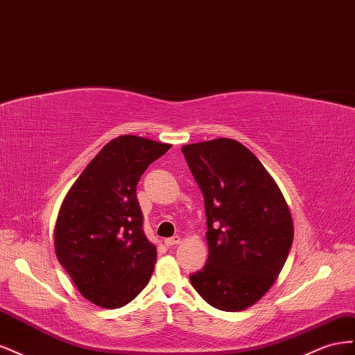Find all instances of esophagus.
<instances>
[{
	"label": "esophagus",
	"mask_w": 355,
	"mask_h": 355,
	"mask_svg": "<svg viewBox=\"0 0 355 355\" xmlns=\"http://www.w3.org/2000/svg\"><path fill=\"white\" fill-rule=\"evenodd\" d=\"M180 242H181V236H178V235H175V236H172V238H168V239H165V244H166L168 247L177 245V244H180Z\"/></svg>",
	"instance_id": "obj_1"
}]
</instances>
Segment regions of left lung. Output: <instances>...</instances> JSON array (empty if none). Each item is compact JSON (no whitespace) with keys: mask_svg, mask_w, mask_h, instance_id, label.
<instances>
[{"mask_svg":"<svg viewBox=\"0 0 355 355\" xmlns=\"http://www.w3.org/2000/svg\"><path fill=\"white\" fill-rule=\"evenodd\" d=\"M204 195L208 260L191 273L200 297L221 311H244L270 288L291 248L293 220L279 187L251 151L218 138L183 146Z\"/></svg>","mask_w":355,"mask_h":355,"instance_id":"left-lung-1","label":"left lung"}]
</instances>
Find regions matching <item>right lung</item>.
Segmentation results:
<instances>
[{
    "label": "right lung",
    "instance_id": "1",
    "mask_svg": "<svg viewBox=\"0 0 355 355\" xmlns=\"http://www.w3.org/2000/svg\"><path fill=\"white\" fill-rule=\"evenodd\" d=\"M169 148L135 135L111 139L59 209L56 257L82 296L98 306H125L148 284L157 251L144 235L137 184Z\"/></svg>",
    "mask_w": 355,
    "mask_h": 355
}]
</instances>
